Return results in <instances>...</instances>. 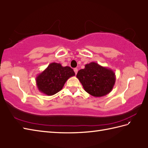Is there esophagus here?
I'll use <instances>...</instances> for the list:
<instances>
[{"label":"esophagus","mask_w":148,"mask_h":148,"mask_svg":"<svg viewBox=\"0 0 148 148\" xmlns=\"http://www.w3.org/2000/svg\"><path fill=\"white\" fill-rule=\"evenodd\" d=\"M74 71H75V74H77V72H78V69L77 68H74Z\"/></svg>","instance_id":"esophagus-1"}]
</instances>
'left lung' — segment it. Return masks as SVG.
Masks as SVG:
<instances>
[{"label": "left lung", "instance_id": "8db88e82", "mask_svg": "<svg viewBox=\"0 0 148 148\" xmlns=\"http://www.w3.org/2000/svg\"><path fill=\"white\" fill-rule=\"evenodd\" d=\"M84 90L91 96L103 97L112 90L116 76L110 68L102 66L95 62L86 64L77 75Z\"/></svg>", "mask_w": 148, "mask_h": 148}]
</instances>
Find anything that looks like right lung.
Listing matches in <instances>:
<instances>
[{"label":"right lung","mask_w":148,"mask_h":148,"mask_svg":"<svg viewBox=\"0 0 148 148\" xmlns=\"http://www.w3.org/2000/svg\"><path fill=\"white\" fill-rule=\"evenodd\" d=\"M70 66H63L60 63H52L35 78L38 90L47 96H52L63 88L69 78L75 76Z\"/></svg>","instance_id":"right-lung-1"}]
</instances>
